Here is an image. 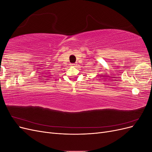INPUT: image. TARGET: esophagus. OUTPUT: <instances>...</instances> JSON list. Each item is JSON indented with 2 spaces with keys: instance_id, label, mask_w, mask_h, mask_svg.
Returning a JSON list of instances; mask_svg holds the SVG:
<instances>
[{
  "instance_id": "34e87169",
  "label": "esophagus",
  "mask_w": 152,
  "mask_h": 152,
  "mask_svg": "<svg viewBox=\"0 0 152 152\" xmlns=\"http://www.w3.org/2000/svg\"><path fill=\"white\" fill-rule=\"evenodd\" d=\"M70 65H71L72 66H76V64H75V63H72V64H70Z\"/></svg>"
}]
</instances>
